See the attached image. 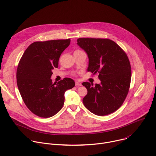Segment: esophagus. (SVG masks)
Wrapping results in <instances>:
<instances>
[{"label":"esophagus","instance_id":"1","mask_svg":"<svg viewBox=\"0 0 156 156\" xmlns=\"http://www.w3.org/2000/svg\"><path fill=\"white\" fill-rule=\"evenodd\" d=\"M75 85L76 86H81V83L80 81H75Z\"/></svg>","mask_w":156,"mask_h":156}]
</instances>
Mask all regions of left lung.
I'll return each instance as SVG.
<instances>
[{
    "mask_svg": "<svg viewBox=\"0 0 156 156\" xmlns=\"http://www.w3.org/2000/svg\"><path fill=\"white\" fill-rule=\"evenodd\" d=\"M77 44L87 54V71L99 73L100 84L83 82L87 93L83 99L85 107L93 114H112L123 103L131 82V65L123 50L108 39L79 38Z\"/></svg>",
    "mask_w": 156,
    "mask_h": 156,
    "instance_id": "8db88e82",
    "label": "left lung"
}]
</instances>
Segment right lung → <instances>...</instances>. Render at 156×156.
<instances>
[{"label":"right lung","instance_id":"right-lung-1","mask_svg":"<svg viewBox=\"0 0 156 156\" xmlns=\"http://www.w3.org/2000/svg\"><path fill=\"white\" fill-rule=\"evenodd\" d=\"M70 43V39L34 42L19 62L18 90L27 107L38 117L49 118L58 113L64 104L65 92L75 86V81L69 78L57 84L51 79L52 70L58 67L60 56Z\"/></svg>","mask_w":156,"mask_h":156}]
</instances>
